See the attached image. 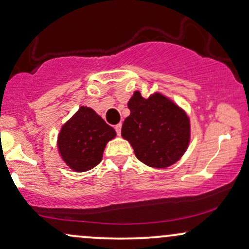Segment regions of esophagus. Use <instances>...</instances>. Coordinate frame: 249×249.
Returning a JSON list of instances; mask_svg holds the SVG:
<instances>
[{
	"label": "esophagus",
	"mask_w": 249,
	"mask_h": 249,
	"mask_svg": "<svg viewBox=\"0 0 249 249\" xmlns=\"http://www.w3.org/2000/svg\"><path fill=\"white\" fill-rule=\"evenodd\" d=\"M115 130H116V132H117V134H121V132H122V123H119V124H117L116 126H115Z\"/></svg>",
	"instance_id": "1"
}]
</instances>
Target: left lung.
Segmentation results:
<instances>
[{"label":"left lung","instance_id":"obj_1","mask_svg":"<svg viewBox=\"0 0 249 249\" xmlns=\"http://www.w3.org/2000/svg\"><path fill=\"white\" fill-rule=\"evenodd\" d=\"M130 116L122 137L136 157L150 167L165 168L182 157L190 144V119L185 111L161 93L144 98L136 91L127 103Z\"/></svg>","mask_w":249,"mask_h":249}]
</instances>
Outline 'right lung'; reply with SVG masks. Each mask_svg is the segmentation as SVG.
Instances as JSON below:
<instances>
[{"label":"right lung","instance_id":"1","mask_svg":"<svg viewBox=\"0 0 249 249\" xmlns=\"http://www.w3.org/2000/svg\"><path fill=\"white\" fill-rule=\"evenodd\" d=\"M116 137V131L91 107H81L63 125L58 134L59 154L70 168L85 172L102 161L107 142Z\"/></svg>","mask_w":249,"mask_h":249}]
</instances>
